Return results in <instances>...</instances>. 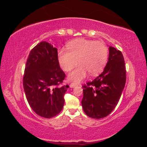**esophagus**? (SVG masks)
I'll return each mask as SVG.
<instances>
[{"mask_svg":"<svg viewBox=\"0 0 147 147\" xmlns=\"http://www.w3.org/2000/svg\"><path fill=\"white\" fill-rule=\"evenodd\" d=\"M78 85V84L77 83H71L70 84V87L71 88H74V87H76V86H77Z\"/></svg>","mask_w":147,"mask_h":147,"instance_id":"1","label":"esophagus"}]
</instances>
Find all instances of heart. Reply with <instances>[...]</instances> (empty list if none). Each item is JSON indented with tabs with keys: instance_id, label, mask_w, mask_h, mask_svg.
I'll list each match as a JSON object with an SVG mask.
<instances>
[{
	"instance_id": "1",
	"label": "heart",
	"mask_w": 147,
	"mask_h": 147,
	"mask_svg": "<svg viewBox=\"0 0 147 147\" xmlns=\"http://www.w3.org/2000/svg\"><path fill=\"white\" fill-rule=\"evenodd\" d=\"M67 51L58 52L59 64L62 70L69 72L80 65L69 75V79L80 82L86 76H95L104 69L108 58V48L102 41L79 38L67 43Z\"/></svg>"
}]
</instances>
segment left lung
Masks as SVG:
<instances>
[{"mask_svg":"<svg viewBox=\"0 0 147 147\" xmlns=\"http://www.w3.org/2000/svg\"><path fill=\"white\" fill-rule=\"evenodd\" d=\"M125 61L122 52L112 47L104 71L83 86L82 101L85 113L93 119L107 116L117 105L126 81Z\"/></svg>","mask_w":147,"mask_h":147,"instance_id":"left-lung-1","label":"left lung"}]
</instances>
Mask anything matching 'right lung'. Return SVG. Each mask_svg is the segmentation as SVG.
<instances>
[{
  "label": "right lung",
  "mask_w": 147,
  "mask_h": 147,
  "mask_svg": "<svg viewBox=\"0 0 147 147\" xmlns=\"http://www.w3.org/2000/svg\"><path fill=\"white\" fill-rule=\"evenodd\" d=\"M57 50L48 42L38 43L30 51L24 69L23 88L28 102L36 114L51 118L60 113L69 86L59 64Z\"/></svg>",
  "instance_id": "add662e5"
}]
</instances>
